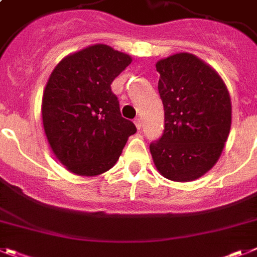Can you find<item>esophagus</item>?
Returning <instances> with one entry per match:
<instances>
[{
  "label": "esophagus",
  "instance_id": "obj_1",
  "mask_svg": "<svg viewBox=\"0 0 257 257\" xmlns=\"http://www.w3.org/2000/svg\"><path fill=\"white\" fill-rule=\"evenodd\" d=\"M134 122H135V126H137L138 130H140V128H142V119L138 117V118H135V120H134Z\"/></svg>",
  "mask_w": 257,
  "mask_h": 257
}]
</instances>
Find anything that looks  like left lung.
<instances>
[{
  "label": "left lung",
  "instance_id": "obj_1",
  "mask_svg": "<svg viewBox=\"0 0 257 257\" xmlns=\"http://www.w3.org/2000/svg\"><path fill=\"white\" fill-rule=\"evenodd\" d=\"M165 130L150 150L165 178H200L220 159L231 126V101L221 76L190 53L156 63Z\"/></svg>",
  "mask_w": 257,
  "mask_h": 257
}]
</instances>
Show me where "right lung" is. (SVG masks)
<instances>
[{"label": "right lung", "mask_w": 257, "mask_h": 257, "mask_svg": "<svg viewBox=\"0 0 257 257\" xmlns=\"http://www.w3.org/2000/svg\"><path fill=\"white\" fill-rule=\"evenodd\" d=\"M131 61L96 44L65 57L50 74L41 104L44 131L56 157L71 173H105L137 133L135 124L120 115L110 88Z\"/></svg>", "instance_id": "obj_1"}]
</instances>
